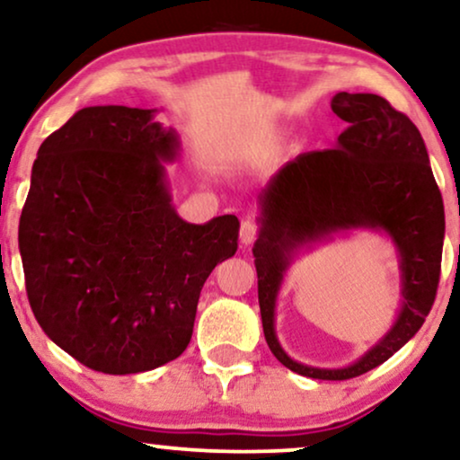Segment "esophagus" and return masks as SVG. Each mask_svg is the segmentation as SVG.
<instances>
[{"mask_svg": "<svg viewBox=\"0 0 460 460\" xmlns=\"http://www.w3.org/2000/svg\"><path fill=\"white\" fill-rule=\"evenodd\" d=\"M255 238H258V224L253 219H244L241 224V243L247 247V244H253Z\"/></svg>", "mask_w": 460, "mask_h": 460, "instance_id": "obj_1", "label": "esophagus"}]
</instances>
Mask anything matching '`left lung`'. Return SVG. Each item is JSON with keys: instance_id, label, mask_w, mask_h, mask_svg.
Segmentation results:
<instances>
[{"instance_id": "8db88e82", "label": "left lung", "mask_w": 460, "mask_h": 460, "mask_svg": "<svg viewBox=\"0 0 460 460\" xmlns=\"http://www.w3.org/2000/svg\"><path fill=\"white\" fill-rule=\"evenodd\" d=\"M332 111L349 124L336 147L300 154L261 190L253 258L272 355L308 378L349 380L385 363L425 323L438 294L446 219L425 141L405 113L369 93H338ZM355 229L383 231L398 247L402 308L396 323L350 367L314 368L291 360L273 332L284 274L302 251Z\"/></svg>"}]
</instances>
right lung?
Wrapping results in <instances>:
<instances>
[{
  "label": "right lung",
  "instance_id": "add662e5",
  "mask_svg": "<svg viewBox=\"0 0 460 460\" xmlns=\"http://www.w3.org/2000/svg\"><path fill=\"white\" fill-rule=\"evenodd\" d=\"M156 110L97 105L41 143L19 224L27 297L48 338L86 367L139 374L192 338L207 277L238 249L236 216L188 224Z\"/></svg>",
  "mask_w": 460,
  "mask_h": 460
}]
</instances>
